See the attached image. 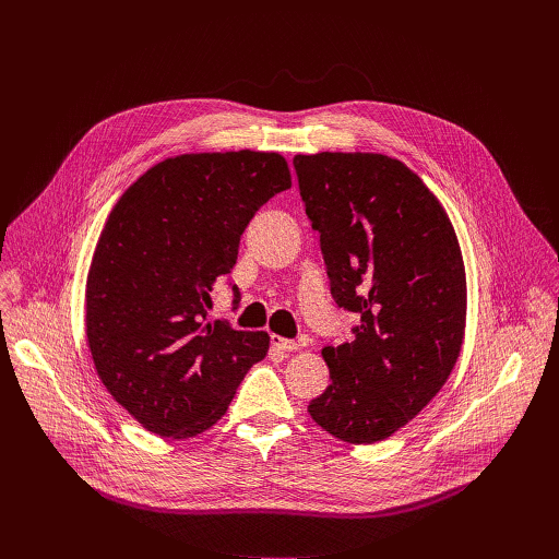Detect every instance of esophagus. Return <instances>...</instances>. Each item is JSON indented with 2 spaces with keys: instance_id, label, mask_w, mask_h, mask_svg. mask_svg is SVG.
Segmentation results:
<instances>
[{
  "instance_id": "1",
  "label": "esophagus",
  "mask_w": 559,
  "mask_h": 559,
  "mask_svg": "<svg viewBox=\"0 0 559 559\" xmlns=\"http://www.w3.org/2000/svg\"><path fill=\"white\" fill-rule=\"evenodd\" d=\"M272 347L278 352H298L300 349V345L296 341H289V338H283L276 334H272Z\"/></svg>"
}]
</instances>
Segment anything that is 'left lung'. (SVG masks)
I'll list each match as a JSON object with an SVG mask.
<instances>
[{
	"instance_id": "left-lung-1",
	"label": "left lung",
	"mask_w": 559,
	"mask_h": 559,
	"mask_svg": "<svg viewBox=\"0 0 559 559\" xmlns=\"http://www.w3.org/2000/svg\"><path fill=\"white\" fill-rule=\"evenodd\" d=\"M300 197L354 341L325 347L332 384L316 425L373 444L414 420L451 376L466 328V274L451 218L403 162L376 152L296 154Z\"/></svg>"
}]
</instances>
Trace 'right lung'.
Instances as JSON below:
<instances>
[{"label": "right lung", "mask_w": 559, "mask_h": 559, "mask_svg": "<svg viewBox=\"0 0 559 559\" xmlns=\"http://www.w3.org/2000/svg\"><path fill=\"white\" fill-rule=\"evenodd\" d=\"M287 188L278 152H190L152 166L108 214L86 281V341L104 386L143 429L207 431L267 356V332L210 321L207 309L248 223Z\"/></svg>", "instance_id": "obj_1"}]
</instances>
